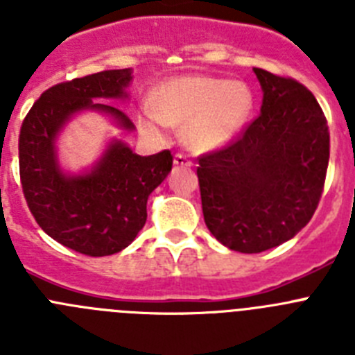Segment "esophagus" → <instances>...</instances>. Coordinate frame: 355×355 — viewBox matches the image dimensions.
<instances>
[{
    "label": "esophagus",
    "mask_w": 355,
    "mask_h": 355,
    "mask_svg": "<svg viewBox=\"0 0 355 355\" xmlns=\"http://www.w3.org/2000/svg\"><path fill=\"white\" fill-rule=\"evenodd\" d=\"M174 165H178V167H190V165H192V162H190V158H188L184 153H175Z\"/></svg>",
    "instance_id": "obj_1"
}]
</instances>
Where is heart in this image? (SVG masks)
<instances>
[{"mask_svg": "<svg viewBox=\"0 0 355 355\" xmlns=\"http://www.w3.org/2000/svg\"><path fill=\"white\" fill-rule=\"evenodd\" d=\"M252 108V94L240 81L187 74L162 83L153 92V106L144 105L139 128L147 135H162L171 126H184V140L197 150L224 146L245 124Z\"/></svg>", "mask_w": 355, "mask_h": 355, "instance_id": "b5f03b06", "label": "heart"}]
</instances>
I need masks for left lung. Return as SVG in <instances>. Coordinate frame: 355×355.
Returning <instances> with one entry per match:
<instances>
[{"instance_id": "left-lung-1", "label": "left lung", "mask_w": 355, "mask_h": 355, "mask_svg": "<svg viewBox=\"0 0 355 355\" xmlns=\"http://www.w3.org/2000/svg\"><path fill=\"white\" fill-rule=\"evenodd\" d=\"M261 114L233 139L200 155V202L213 236L231 250L277 247L311 220L324 192L329 126L311 90L254 69Z\"/></svg>"}]
</instances>
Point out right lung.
I'll return each instance as SVG.
<instances>
[{
	"label": "right lung",
	"mask_w": 355,
	"mask_h": 355,
	"mask_svg": "<svg viewBox=\"0 0 355 355\" xmlns=\"http://www.w3.org/2000/svg\"><path fill=\"white\" fill-rule=\"evenodd\" d=\"M130 80L131 69H112L53 85L33 103L19 133V175L31 215L53 240L92 258L119 252L137 238L147 197L167 178L174 156L168 149L139 156L115 142L90 174L67 178L56 165L53 140L85 108L103 110L133 130L122 110L92 103L122 97Z\"/></svg>",
	"instance_id": "right-lung-1"
}]
</instances>
